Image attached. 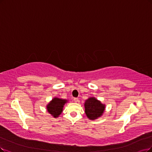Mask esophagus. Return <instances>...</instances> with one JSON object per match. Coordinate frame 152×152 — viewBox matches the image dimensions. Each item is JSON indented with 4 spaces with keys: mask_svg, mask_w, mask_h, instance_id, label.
Returning a JSON list of instances; mask_svg holds the SVG:
<instances>
[{
    "mask_svg": "<svg viewBox=\"0 0 152 152\" xmlns=\"http://www.w3.org/2000/svg\"><path fill=\"white\" fill-rule=\"evenodd\" d=\"M74 101H75V102H76V103H77L78 102H79V99H78L77 98H74Z\"/></svg>",
    "mask_w": 152,
    "mask_h": 152,
    "instance_id": "esophagus-1",
    "label": "esophagus"
}]
</instances>
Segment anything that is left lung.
Wrapping results in <instances>:
<instances>
[{
	"mask_svg": "<svg viewBox=\"0 0 152 152\" xmlns=\"http://www.w3.org/2000/svg\"><path fill=\"white\" fill-rule=\"evenodd\" d=\"M85 113L89 119L95 120L103 113L105 106L95 98H89L85 103Z\"/></svg>",
	"mask_w": 152,
	"mask_h": 152,
	"instance_id": "left-lung-1",
	"label": "left lung"
}]
</instances>
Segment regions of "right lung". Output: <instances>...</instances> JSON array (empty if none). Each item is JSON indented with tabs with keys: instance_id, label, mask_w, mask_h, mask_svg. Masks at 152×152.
I'll return each mask as SVG.
<instances>
[{
	"instance_id": "add662e5",
	"label": "right lung",
	"mask_w": 152,
	"mask_h": 152,
	"mask_svg": "<svg viewBox=\"0 0 152 152\" xmlns=\"http://www.w3.org/2000/svg\"><path fill=\"white\" fill-rule=\"evenodd\" d=\"M67 102L66 99H62L54 98L47 106V110L49 113L54 118L58 117L63 111L64 104Z\"/></svg>"
}]
</instances>
